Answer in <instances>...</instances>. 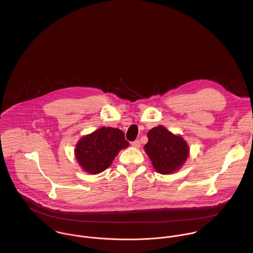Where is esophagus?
<instances>
[{"instance_id": "obj_1", "label": "esophagus", "mask_w": 253, "mask_h": 253, "mask_svg": "<svg viewBox=\"0 0 253 253\" xmlns=\"http://www.w3.org/2000/svg\"><path fill=\"white\" fill-rule=\"evenodd\" d=\"M131 146L134 148H139L140 147V141L139 140H134L131 142Z\"/></svg>"}]
</instances>
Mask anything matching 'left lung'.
Instances as JSON below:
<instances>
[{"instance_id": "8db88e82", "label": "left lung", "mask_w": 253, "mask_h": 253, "mask_svg": "<svg viewBox=\"0 0 253 253\" xmlns=\"http://www.w3.org/2000/svg\"><path fill=\"white\" fill-rule=\"evenodd\" d=\"M147 136L145 152L158 172L169 174L180 169L189 155L188 145L182 137L172 134L163 126L150 129Z\"/></svg>"}]
</instances>
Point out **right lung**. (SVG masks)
Masks as SVG:
<instances>
[{"instance_id": "obj_1", "label": "right lung", "mask_w": 253, "mask_h": 253, "mask_svg": "<svg viewBox=\"0 0 253 253\" xmlns=\"http://www.w3.org/2000/svg\"><path fill=\"white\" fill-rule=\"evenodd\" d=\"M127 146L122 130L103 126L81 138L75 154L84 170L96 174L107 169L119 151Z\"/></svg>"}]
</instances>
